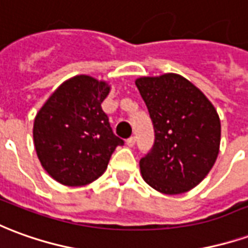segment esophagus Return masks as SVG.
<instances>
[{"label":"esophagus","instance_id":"esophagus-1","mask_svg":"<svg viewBox=\"0 0 248 248\" xmlns=\"http://www.w3.org/2000/svg\"><path fill=\"white\" fill-rule=\"evenodd\" d=\"M134 143H136V137H130V138L126 140V145L130 146V148H131V146H134Z\"/></svg>","mask_w":248,"mask_h":248}]
</instances>
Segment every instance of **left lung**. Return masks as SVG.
I'll return each instance as SVG.
<instances>
[{"mask_svg":"<svg viewBox=\"0 0 248 248\" xmlns=\"http://www.w3.org/2000/svg\"><path fill=\"white\" fill-rule=\"evenodd\" d=\"M136 84L153 122V148L140 161L143 180L166 195L195 188L212 169L220 119L205 95L176 74L140 78Z\"/></svg>","mask_w":248,"mask_h":248,"instance_id":"1","label":"left lung"}]
</instances>
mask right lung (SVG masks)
<instances>
[{"label": "right lung", "mask_w": 248, "mask_h": 248, "mask_svg": "<svg viewBox=\"0 0 248 248\" xmlns=\"http://www.w3.org/2000/svg\"><path fill=\"white\" fill-rule=\"evenodd\" d=\"M110 87L79 75L64 82L40 108L33 124L36 153L52 178L68 186L103 174L112 152L124 142L112 131L102 102Z\"/></svg>", "instance_id": "obj_1"}]
</instances>
